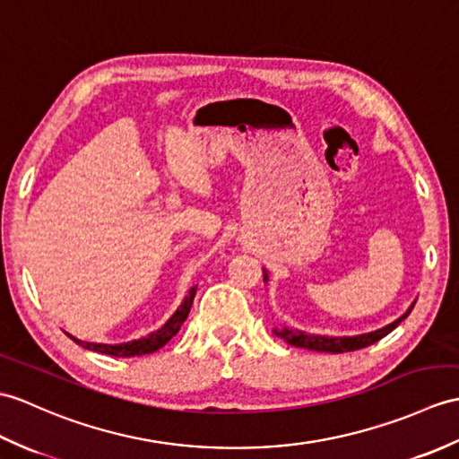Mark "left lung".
Instances as JSON below:
<instances>
[{
  "mask_svg": "<svg viewBox=\"0 0 459 459\" xmlns=\"http://www.w3.org/2000/svg\"><path fill=\"white\" fill-rule=\"evenodd\" d=\"M270 275L268 270H264V281H268ZM417 303V301H414ZM414 303L404 311L397 321H393L385 326H381L377 330H371V333L364 334H354V336H326V334H308L305 330L299 328H290V326H280L273 328V333L280 338H283L287 344L297 346V348H305V350H315V351H330V354H342V351H354L359 348H366L376 344L377 340L383 336H387L393 328H397L401 321H404L412 311Z\"/></svg>",
  "mask_w": 459,
  "mask_h": 459,
  "instance_id": "left-lung-1",
  "label": "left lung"
}]
</instances>
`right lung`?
<instances>
[{"mask_svg":"<svg viewBox=\"0 0 459 459\" xmlns=\"http://www.w3.org/2000/svg\"><path fill=\"white\" fill-rule=\"evenodd\" d=\"M197 291V285L191 287L187 291L186 299L181 301V305L176 308V313L168 318V321L160 326L154 333H151L148 336H143L138 340H131V342H123V344H98V342H83V340H78L76 336L68 334L74 342L78 346L98 351V354H105V356H115V358H131V356H144V354H152V351L160 350L162 346H166L169 340H172L178 330L184 325V321L189 315V308L194 305V297Z\"/></svg>","mask_w":459,"mask_h":459,"instance_id":"1","label":"right lung"}]
</instances>
